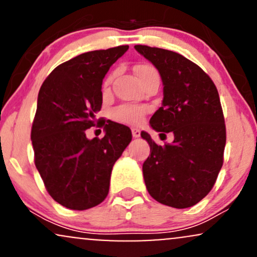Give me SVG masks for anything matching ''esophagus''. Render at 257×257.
Listing matches in <instances>:
<instances>
[{"label":"esophagus","instance_id":"obj_1","mask_svg":"<svg viewBox=\"0 0 257 257\" xmlns=\"http://www.w3.org/2000/svg\"><path fill=\"white\" fill-rule=\"evenodd\" d=\"M132 134L133 138H139L140 137V131L138 128H132Z\"/></svg>","mask_w":257,"mask_h":257}]
</instances>
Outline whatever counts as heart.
Here are the masks:
<instances>
[{"label":"heart","instance_id":"obj_1","mask_svg":"<svg viewBox=\"0 0 257 257\" xmlns=\"http://www.w3.org/2000/svg\"><path fill=\"white\" fill-rule=\"evenodd\" d=\"M135 73H137L139 81L150 77V76H158L155 67L150 66V65H139V66H137V69H135ZM145 112L146 108L143 107V106L125 104L114 108L113 112H112V116H113L114 119L118 120V122L128 123V124H139L144 119Z\"/></svg>","mask_w":257,"mask_h":257}]
</instances>
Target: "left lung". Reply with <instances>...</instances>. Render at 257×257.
Masks as SVG:
<instances>
[{
	"mask_svg": "<svg viewBox=\"0 0 257 257\" xmlns=\"http://www.w3.org/2000/svg\"><path fill=\"white\" fill-rule=\"evenodd\" d=\"M158 70L163 83L162 106L153 113V131L173 133L172 144L158 146L149 133L141 138L151 153L143 164L152 198L173 208H190L210 192L223 163L226 126L214 82L179 53L134 47Z\"/></svg>",
	"mask_w": 257,
	"mask_h": 257,
	"instance_id": "obj_1",
	"label": "left lung"
}]
</instances>
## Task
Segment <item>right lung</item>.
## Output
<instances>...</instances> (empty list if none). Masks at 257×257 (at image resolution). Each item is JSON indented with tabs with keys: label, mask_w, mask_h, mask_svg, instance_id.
Listing matches in <instances>:
<instances>
[{
	"label": "right lung",
	"mask_w": 257,
	"mask_h": 257,
	"mask_svg": "<svg viewBox=\"0 0 257 257\" xmlns=\"http://www.w3.org/2000/svg\"><path fill=\"white\" fill-rule=\"evenodd\" d=\"M118 46L87 52L60 64L38 91L31 140L35 164L59 204L85 210L100 204L110 188L113 164L132 141L126 125L108 122L105 137L88 139L102 105V79L128 51Z\"/></svg>",
	"instance_id": "add662e5"
}]
</instances>
